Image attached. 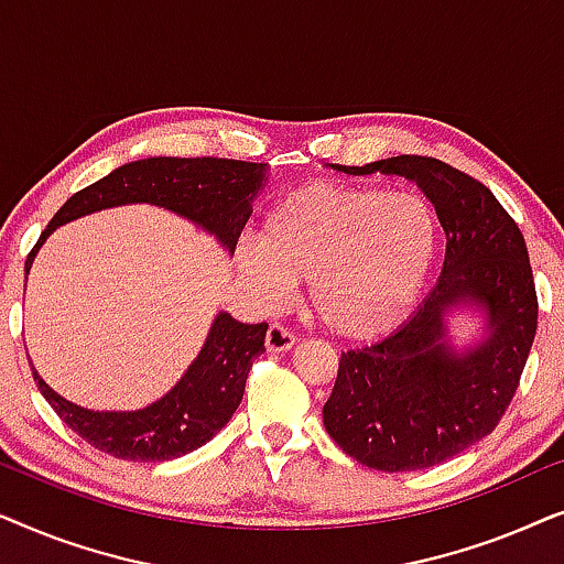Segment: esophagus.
<instances>
[{
    "mask_svg": "<svg viewBox=\"0 0 564 564\" xmlns=\"http://www.w3.org/2000/svg\"><path fill=\"white\" fill-rule=\"evenodd\" d=\"M297 344V336L290 328H284L282 323H272L267 330V349L269 351H288Z\"/></svg>",
    "mask_w": 564,
    "mask_h": 564,
    "instance_id": "esophagus-1",
    "label": "esophagus"
}]
</instances>
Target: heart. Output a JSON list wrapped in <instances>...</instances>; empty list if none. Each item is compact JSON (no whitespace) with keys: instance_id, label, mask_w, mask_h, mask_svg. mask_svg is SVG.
Returning <instances> with one entry per match:
<instances>
[{"instance_id":"obj_1","label":"heart","mask_w":564,"mask_h":564,"mask_svg":"<svg viewBox=\"0 0 564 564\" xmlns=\"http://www.w3.org/2000/svg\"><path fill=\"white\" fill-rule=\"evenodd\" d=\"M438 251V215L419 192L313 182L276 199L238 269L264 303H282L292 280L323 326L375 338L405 318Z\"/></svg>"}]
</instances>
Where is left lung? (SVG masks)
I'll return each instance as SVG.
<instances>
[{"mask_svg": "<svg viewBox=\"0 0 564 564\" xmlns=\"http://www.w3.org/2000/svg\"><path fill=\"white\" fill-rule=\"evenodd\" d=\"M349 174H400L426 192L446 234L444 269L398 330L341 351L323 423L361 465L411 473L442 465L498 426L519 390L536 334L539 300L527 241L496 195L434 156H392ZM459 302L489 311L491 336L454 355L443 313Z\"/></svg>", "mask_w": 564, "mask_h": 564, "instance_id": "obj_1", "label": "left lung"}]
</instances>
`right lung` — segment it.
<instances>
[{
    "label": "right lung",
    "mask_w": 564,
    "mask_h": 564,
    "mask_svg": "<svg viewBox=\"0 0 564 564\" xmlns=\"http://www.w3.org/2000/svg\"><path fill=\"white\" fill-rule=\"evenodd\" d=\"M267 166L238 159H141L115 169L72 195L28 253L30 272L37 249L64 223L126 203H151L210 230L228 251L251 215V199L264 182ZM267 323H241L220 313L203 351L172 392L143 411L95 413L53 392L33 369L37 390L74 434L95 449L130 462H166L210 442L236 413L246 377L264 349Z\"/></svg>",
    "instance_id": "add662e5"
}]
</instances>
